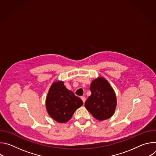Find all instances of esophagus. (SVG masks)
Instances as JSON below:
<instances>
[{
  "mask_svg": "<svg viewBox=\"0 0 156 156\" xmlns=\"http://www.w3.org/2000/svg\"><path fill=\"white\" fill-rule=\"evenodd\" d=\"M81 100L83 101V103H84V102H85V101H86V98H85L84 96H81Z\"/></svg>",
  "mask_w": 156,
  "mask_h": 156,
  "instance_id": "esophagus-1",
  "label": "esophagus"
}]
</instances>
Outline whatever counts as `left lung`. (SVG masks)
I'll return each instance as SVG.
<instances>
[{"mask_svg": "<svg viewBox=\"0 0 156 156\" xmlns=\"http://www.w3.org/2000/svg\"><path fill=\"white\" fill-rule=\"evenodd\" d=\"M91 95L84 103L85 107L97 120L102 121L112 117L117 105L113 88L103 77L93 80L90 86Z\"/></svg>", "mask_w": 156, "mask_h": 156, "instance_id": "left-lung-1", "label": "left lung"}]
</instances>
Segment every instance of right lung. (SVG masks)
<instances>
[{"instance_id": "obj_1", "label": "right lung", "mask_w": 156, "mask_h": 156, "mask_svg": "<svg viewBox=\"0 0 156 156\" xmlns=\"http://www.w3.org/2000/svg\"><path fill=\"white\" fill-rule=\"evenodd\" d=\"M83 104L81 99L67 90L61 81L52 84L46 101L48 114L58 123L68 122Z\"/></svg>"}]
</instances>
